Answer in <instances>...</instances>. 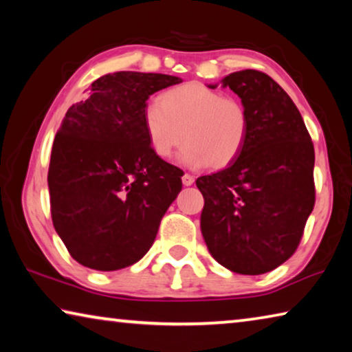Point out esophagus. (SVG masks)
<instances>
[{
	"instance_id": "obj_1",
	"label": "esophagus",
	"mask_w": 352,
	"mask_h": 352,
	"mask_svg": "<svg viewBox=\"0 0 352 352\" xmlns=\"http://www.w3.org/2000/svg\"><path fill=\"white\" fill-rule=\"evenodd\" d=\"M182 180H183V184H184V186H190V184L194 183V177L190 175V174H184Z\"/></svg>"
}]
</instances>
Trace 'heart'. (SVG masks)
<instances>
[{
	"label": "heart",
	"mask_w": 352,
	"mask_h": 352,
	"mask_svg": "<svg viewBox=\"0 0 352 352\" xmlns=\"http://www.w3.org/2000/svg\"><path fill=\"white\" fill-rule=\"evenodd\" d=\"M142 126L148 146L169 158L184 141L180 162L189 168L223 169L239 157L248 133V113L241 100L226 98L200 82L164 91L147 104Z\"/></svg>",
	"instance_id": "heart-1"
}]
</instances>
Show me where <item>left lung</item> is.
<instances>
[{"mask_svg":"<svg viewBox=\"0 0 352 352\" xmlns=\"http://www.w3.org/2000/svg\"><path fill=\"white\" fill-rule=\"evenodd\" d=\"M222 82L247 109L248 133L228 168L195 182L205 199L200 228L220 265L262 275L301 242L315 205L314 144L294 100L270 76L242 69Z\"/></svg>","mask_w":352,"mask_h":352,"instance_id":"obj_1","label":"left lung"}]
</instances>
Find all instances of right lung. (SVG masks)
<instances>
[{
    "instance_id": "add662e5",
    "label": "right lung",
    "mask_w": 352,
    "mask_h": 352,
    "mask_svg": "<svg viewBox=\"0 0 352 352\" xmlns=\"http://www.w3.org/2000/svg\"><path fill=\"white\" fill-rule=\"evenodd\" d=\"M182 79L118 71L68 109L51 152V217L69 254L93 270L138 262L182 190L183 170L148 146L146 100Z\"/></svg>"
}]
</instances>
